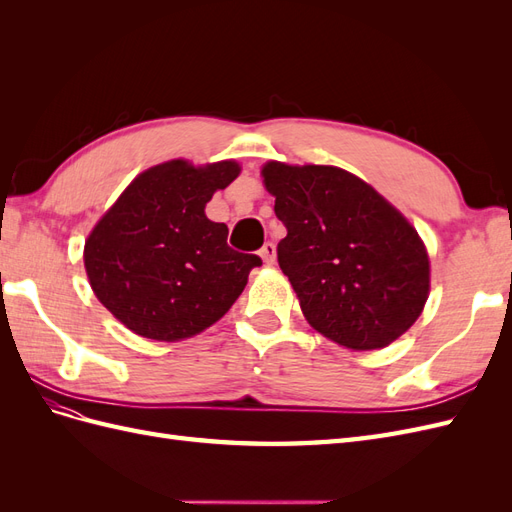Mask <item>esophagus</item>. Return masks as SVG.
<instances>
[{
  "label": "esophagus",
  "instance_id": "1",
  "mask_svg": "<svg viewBox=\"0 0 512 512\" xmlns=\"http://www.w3.org/2000/svg\"><path fill=\"white\" fill-rule=\"evenodd\" d=\"M260 258L265 260V265H273V262H275V245L271 241H267L265 245H262Z\"/></svg>",
  "mask_w": 512,
  "mask_h": 512
}]
</instances>
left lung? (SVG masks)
<instances>
[{
  "label": "left lung",
  "mask_w": 512,
  "mask_h": 512,
  "mask_svg": "<svg viewBox=\"0 0 512 512\" xmlns=\"http://www.w3.org/2000/svg\"><path fill=\"white\" fill-rule=\"evenodd\" d=\"M288 235L277 262L303 316L335 344L378 350L404 335L429 297V256L414 226L337 166H262Z\"/></svg>",
  "instance_id": "8db88e82"
}]
</instances>
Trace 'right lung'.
Instances as JSON below:
<instances>
[{"mask_svg":"<svg viewBox=\"0 0 512 512\" xmlns=\"http://www.w3.org/2000/svg\"><path fill=\"white\" fill-rule=\"evenodd\" d=\"M241 173L235 160H170L138 175L85 241L98 301L136 335L179 342L218 322L262 260L232 250L205 207Z\"/></svg>","mask_w":512,"mask_h":512,"instance_id":"add662e5","label":"right lung"}]
</instances>
